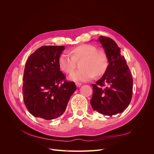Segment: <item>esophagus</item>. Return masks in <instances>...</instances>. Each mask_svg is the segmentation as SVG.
Returning a JSON list of instances; mask_svg holds the SVG:
<instances>
[{
	"label": "esophagus",
	"mask_w": 154,
	"mask_h": 154,
	"mask_svg": "<svg viewBox=\"0 0 154 154\" xmlns=\"http://www.w3.org/2000/svg\"><path fill=\"white\" fill-rule=\"evenodd\" d=\"M75 84H76L77 87H80L82 85V83H79V82H76Z\"/></svg>",
	"instance_id": "1"
}]
</instances>
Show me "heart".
<instances>
[{
    "label": "heart",
    "mask_w": 154,
    "mask_h": 154,
    "mask_svg": "<svg viewBox=\"0 0 154 154\" xmlns=\"http://www.w3.org/2000/svg\"><path fill=\"white\" fill-rule=\"evenodd\" d=\"M71 55L63 52L58 58L59 66L66 73L73 72L76 62L80 63V70L73 72L69 76L72 81L84 82L91 80L94 76H99L105 73L108 67V58L102 51H97L95 46L82 44L71 50Z\"/></svg>",
    "instance_id": "b5f03b06"
}]
</instances>
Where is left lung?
<instances>
[{
	"mask_svg": "<svg viewBox=\"0 0 154 154\" xmlns=\"http://www.w3.org/2000/svg\"><path fill=\"white\" fill-rule=\"evenodd\" d=\"M98 40L108 58L106 71L93 87L91 104L94 110L112 116L122 113L130 104L132 96V74L121 48L108 37L100 36Z\"/></svg>",
	"mask_w": 154,
	"mask_h": 154,
	"instance_id": "8db88e82",
	"label": "left lung"
}]
</instances>
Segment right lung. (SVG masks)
<instances>
[{
    "label": "right lung",
    "instance_id": "1",
    "mask_svg": "<svg viewBox=\"0 0 154 154\" xmlns=\"http://www.w3.org/2000/svg\"><path fill=\"white\" fill-rule=\"evenodd\" d=\"M64 46L44 45L27 59L23 76L22 93L27 109L36 118L56 119L66 110L75 83L67 82L58 58Z\"/></svg>",
    "mask_w": 154,
    "mask_h": 154
}]
</instances>
